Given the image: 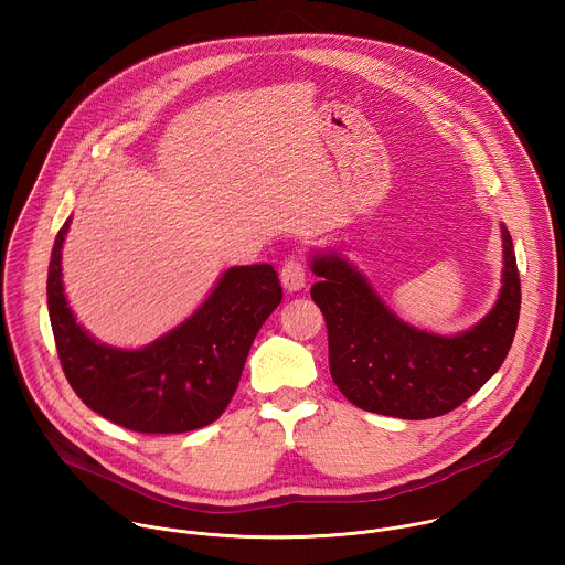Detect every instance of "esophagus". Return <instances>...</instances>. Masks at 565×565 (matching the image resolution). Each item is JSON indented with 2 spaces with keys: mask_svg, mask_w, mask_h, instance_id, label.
<instances>
[{
  "mask_svg": "<svg viewBox=\"0 0 565 565\" xmlns=\"http://www.w3.org/2000/svg\"><path fill=\"white\" fill-rule=\"evenodd\" d=\"M281 286L288 290V292H297L306 286V266L299 262V259H288L284 266H281Z\"/></svg>",
  "mask_w": 565,
  "mask_h": 565,
  "instance_id": "esophagus-1",
  "label": "esophagus"
}]
</instances>
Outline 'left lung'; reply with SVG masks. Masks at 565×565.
<instances>
[{
    "instance_id": "1",
    "label": "left lung",
    "mask_w": 565,
    "mask_h": 565,
    "mask_svg": "<svg viewBox=\"0 0 565 565\" xmlns=\"http://www.w3.org/2000/svg\"><path fill=\"white\" fill-rule=\"evenodd\" d=\"M503 273L492 310L467 331L440 335L399 319L344 255L312 250L310 288L329 329L333 382L355 407L402 420L449 414L486 384L508 358L521 281L512 236L501 223Z\"/></svg>"
}]
</instances>
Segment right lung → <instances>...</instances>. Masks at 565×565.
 Masks as SVG:
<instances>
[{
  "label": "right lung",
  "mask_w": 565,
  "mask_h": 565,
  "mask_svg": "<svg viewBox=\"0 0 565 565\" xmlns=\"http://www.w3.org/2000/svg\"><path fill=\"white\" fill-rule=\"evenodd\" d=\"M55 236L49 264V317L64 375L103 418L138 434H183L212 425L230 405L250 347L281 303L270 264L227 268L205 301L179 327L140 349L98 342L75 319L62 281Z\"/></svg>",
  "instance_id": "right-lung-1"
}]
</instances>
